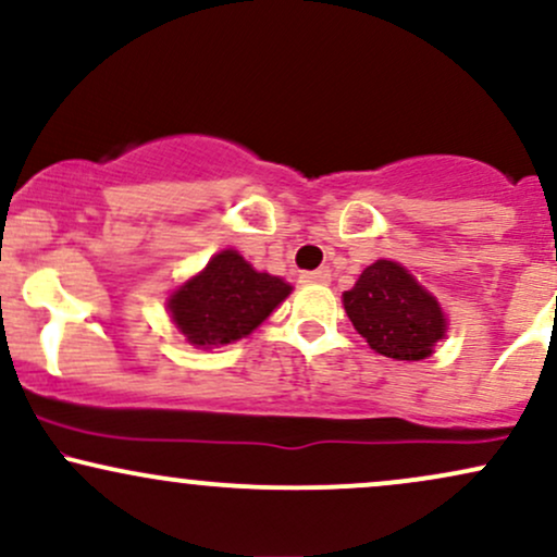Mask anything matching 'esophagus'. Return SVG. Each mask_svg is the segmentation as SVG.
Masks as SVG:
<instances>
[{
    "label": "esophagus",
    "mask_w": 557,
    "mask_h": 557,
    "mask_svg": "<svg viewBox=\"0 0 557 557\" xmlns=\"http://www.w3.org/2000/svg\"><path fill=\"white\" fill-rule=\"evenodd\" d=\"M332 280V272L327 267H322V270H314V272H300V283L304 285H327Z\"/></svg>",
    "instance_id": "obj_1"
}]
</instances>
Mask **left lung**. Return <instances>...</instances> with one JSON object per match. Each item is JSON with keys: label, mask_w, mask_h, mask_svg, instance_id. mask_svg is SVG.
Here are the masks:
<instances>
[{"label": "left lung", "mask_w": 557, "mask_h": 557, "mask_svg": "<svg viewBox=\"0 0 557 557\" xmlns=\"http://www.w3.org/2000/svg\"><path fill=\"white\" fill-rule=\"evenodd\" d=\"M345 314L376 354L421 361L445 337L443 306L398 261L380 259L343 293Z\"/></svg>", "instance_id": "obj_1"}]
</instances>
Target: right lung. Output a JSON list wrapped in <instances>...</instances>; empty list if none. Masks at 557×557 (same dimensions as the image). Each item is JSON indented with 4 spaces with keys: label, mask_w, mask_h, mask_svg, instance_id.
<instances>
[{
    "label": "right lung",
    "mask_w": 557,
    "mask_h": 557,
    "mask_svg": "<svg viewBox=\"0 0 557 557\" xmlns=\"http://www.w3.org/2000/svg\"><path fill=\"white\" fill-rule=\"evenodd\" d=\"M290 290L283 277L257 272L238 251L225 248L172 293L168 309L185 341L212 348L251 335Z\"/></svg>",
    "instance_id": "1"
}]
</instances>
